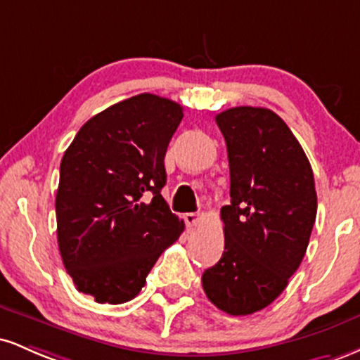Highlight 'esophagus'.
Wrapping results in <instances>:
<instances>
[{"label": "esophagus", "mask_w": 360, "mask_h": 360, "mask_svg": "<svg viewBox=\"0 0 360 360\" xmlns=\"http://www.w3.org/2000/svg\"><path fill=\"white\" fill-rule=\"evenodd\" d=\"M184 221L188 226H196L198 223L201 221V214L200 213H186Z\"/></svg>", "instance_id": "1"}]
</instances>
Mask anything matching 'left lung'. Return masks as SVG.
Here are the masks:
<instances>
[{"label":"left lung","mask_w":360,"mask_h":360,"mask_svg":"<svg viewBox=\"0 0 360 360\" xmlns=\"http://www.w3.org/2000/svg\"><path fill=\"white\" fill-rule=\"evenodd\" d=\"M226 142L230 205L221 208L225 250L203 289L229 315L269 307L307 252L316 218L309 160L274 111L237 106L217 115Z\"/></svg>","instance_id":"1"}]
</instances>
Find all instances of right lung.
Wrapping results in <instances>:
<instances>
[{
	"label": "right lung",
	"mask_w": 360,
	"mask_h": 360,
	"mask_svg": "<svg viewBox=\"0 0 360 360\" xmlns=\"http://www.w3.org/2000/svg\"><path fill=\"white\" fill-rule=\"evenodd\" d=\"M183 106L143 93L88 120L60 160L57 242L77 291L98 303L134 300L184 230L160 194L164 157Z\"/></svg>",
	"instance_id": "obj_1"
}]
</instances>
